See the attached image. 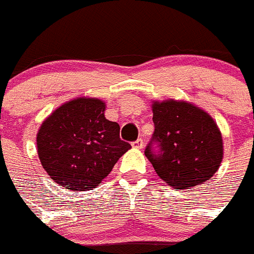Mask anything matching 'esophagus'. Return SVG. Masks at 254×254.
Listing matches in <instances>:
<instances>
[{"instance_id":"obj_1","label":"esophagus","mask_w":254,"mask_h":254,"mask_svg":"<svg viewBox=\"0 0 254 254\" xmlns=\"http://www.w3.org/2000/svg\"><path fill=\"white\" fill-rule=\"evenodd\" d=\"M133 146L135 147V148H143V147H144L143 139H142V138H138L135 142H133Z\"/></svg>"}]
</instances>
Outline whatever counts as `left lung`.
I'll list each match as a JSON object with an SVG mask.
<instances>
[{"label":"left lung","mask_w":254,"mask_h":254,"mask_svg":"<svg viewBox=\"0 0 254 254\" xmlns=\"http://www.w3.org/2000/svg\"><path fill=\"white\" fill-rule=\"evenodd\" d=\"M152 112L155 131L144 155L157 176L174 190L199 186L212 178L223 157L222 135L212 116L192 103L174 99L152 102Z\"/></svg>","instance_id":"left-lung-1"}]
</instances>
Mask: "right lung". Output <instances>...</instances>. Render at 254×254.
<instances>
[{
    "mask_svg": "<svg viewBox=\"0 0 254 254\" xmlns=\"http://www.w3.org/2000/svg\"><path fill=\"white\" fill-rule=\"evenodd\" d=\"M106 103L76 98L50 115L37 133V152L51 180L72 191L95 189L130 148L120 127L104 117Z\"/></svg>",
    "mask_w": 254,
    "mask_h": 254,
    "instance_id": "obj_1",
    "label": "right lung"
}]
</instances>
